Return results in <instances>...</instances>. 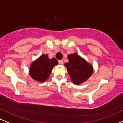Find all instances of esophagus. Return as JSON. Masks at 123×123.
I'll use <instances>...</instances> for the list:
<instances>
[{
	"label": "esophagus",
	"instance_id": "esophagus-1",
	"mask_svg": "<svg viewBox=\"0 0 123 123\" xmlns=\"http://www.w3.org/2000/svg\"><path fill=\"white\" fill-rule=\"evenodd\" d=\"M59 63L60 64H63V61L62 60H60L59 61Z\"/></svg>",
	"mask_w": 123,
	"mask_h": 123
}]
</instances>
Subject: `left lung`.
Masks as SVG:
<instances>
[{
	"label": "left lung",
	"mask_w": 123,
	"mask_h": 123,
	"mask_svg": "<svg viewBox=\"0 0 123 123\" xmlns=\"http://www.w3.org/2000/svg\"><path fill=\"white\" fill-rule=\"evenodd\" d=\"M68 63L64 64L71 81L79 85L85 82L93 73V66L77 53L68 55Z\"/></svg>",
	"instance_id": "obj_1"
}]
</instances>
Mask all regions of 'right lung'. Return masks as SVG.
<instances>
[{
	"label": "right lung",
	"mask_w": 123,
	"mask_h": 123,
	"mask_svg": "<svg viewBox=\"0 0 123 123\" xmlns=\"http://www.w3.org/2000/svg\"><path fill=\"white\" fill-rule=\"evenodd\" d=\"M57 64L58 61L55 57L49 59L48 55H42L31 63L29 70L30 77L39 82H45L49 78L53 67Z\"/></svg>",
	"instance_id": "add662e5"
}]
</instances>
